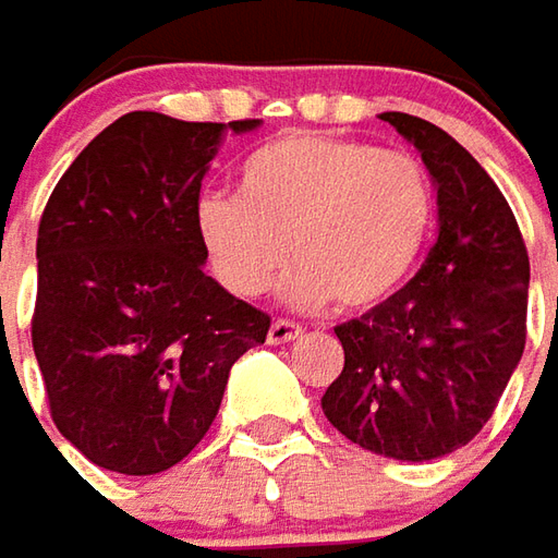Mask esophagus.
I'll return each mask as SVG.
<instances>
[{
	"instance_id": "esophagus-1",
	"label": "esophagus",
	"mask_w": 558,
	"mask_h": 558,
	"mask_svg": "<svg viewBox=\"0 0 558 558\" xmlns=\"http://www.w3.org/2000/svg\"><path fill=\"white\" fill-rule=\"evenodd\" d=\"M304 335V328L301 325H294V323H288V319H276V323L270 325V331H267V340L270 343H291L294 338H301Z\"/></svg>"
}]
</instances>
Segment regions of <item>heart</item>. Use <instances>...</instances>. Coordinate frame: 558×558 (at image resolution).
<instances>
[{"label": "heart", "mask_w": 558, "mask_h": 558, "mask_svg": "<svg viewBox=\"0 0 558 558\" xmlns=\"http://www.w3.org/2000/svg\"><path fill=\"white\" fill-rule=\"evenodd\" d=\"M433 220L436 190L414 156L288 131L239 162L235 196L196 205V239L235 298L264 294L291 254L288 304L372 310L405 286Z\"/></svg>", "instance_id": "obj_1"}]
</instances>
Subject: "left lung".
Masks as SVG:
<instances>
[{
    "instance_id": "obj_1",
    "label": "left lung",
    "mask_w": 558,
    "mask_h": 558,
    "mask_svg": "<svg viewBox=\"0 0 558 558\" xmlns=\"http://www.w3.org/2000/svg\"><path fill=\"white\" fill-rule=\"evenodd\" d=\"M436 183L439 235L409 286L335 328L343 372L323 411L392 461L458 451L495 414L525 350L529 252L488 171L439 125L380 113Z\"/></svg>"
}]
</instances>
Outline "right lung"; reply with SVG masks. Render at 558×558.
Instances as JSON below:
<instances>
[{
    "mask_svg": "<svg viewBox=\"0 0 558 558\" xmlns=\"http://www.w3.org/2000/svg\"><path fill=\"white\" fill-rule=\"evenodd\" d=\"M134 110L63 171L36 239L33 353L51 421L97 466L153 476L183 461L211 421L233 362L270 316L205 272L202 178L223 131Z\"/></svg>",
    "mask_w": 558,
    "mask_h": 558,
    "instance_id": "right-lung-1",
    "label": "right lung"
}]
</instances>
